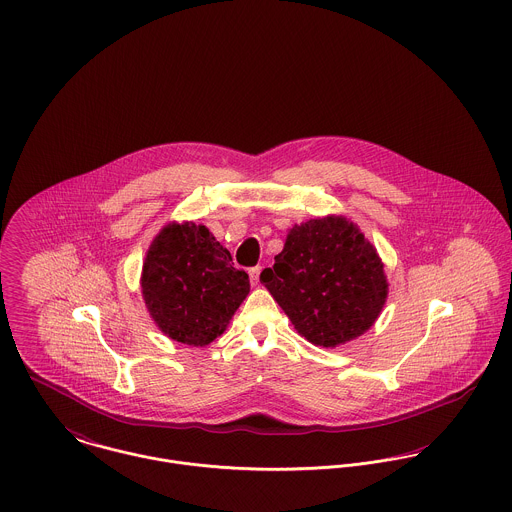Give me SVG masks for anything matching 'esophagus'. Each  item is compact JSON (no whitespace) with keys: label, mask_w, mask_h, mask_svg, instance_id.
I'll list each match as a JSON object with an SVG mask.
<instances>
[{"label":"esophagus","mask_w":512,"mask_h":512,"mask_svg":"<svg viewBox=\"0 0 512 512\" xmlns=\"http://www.w3.org/2000/svg\"><path fill=\"white\" fill-rule=\"evenodd\" d=\"M259 275H261V267H253V269H249V280H251V284H253V286H257V284H259Z\"/></svg>","instance_id":"obj_1"}]
</instances>
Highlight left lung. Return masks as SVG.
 <instances>
[{"label": "left lung", "mask_w": 512, "mask_h": 512, "mask_svg": "<svg viewBox=\"0 0 512 512\" xmlns=\"http://www.w3.org/2000/svg\"><path fill=\"white\" fill-rule=\"evenodd\" d=\"M261 282L294 329L327 349L368 331L388 298L376 247L343 216L294 226Z\"/></svg>", "instance_id": "left-lung-1"}]
</instances>
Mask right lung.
<instances>
[{
  "label": "right lung",
  "instance_id": "right-lung-1",
  "mask_svg": "<svg viewBox=\"0 0 512 512\" xmlns=\"http://www.w3.org/2000/svg\"><path fill=\"white\" fill-rule=\"evenodd\" d=\"M142 296L159 329L173 341L204 347L220 337L249 294V276L206 226L167 224L142 267Z\"/></svg>",
  "mask_w": 512,
  "mask_h": 512
}]
</instances>
